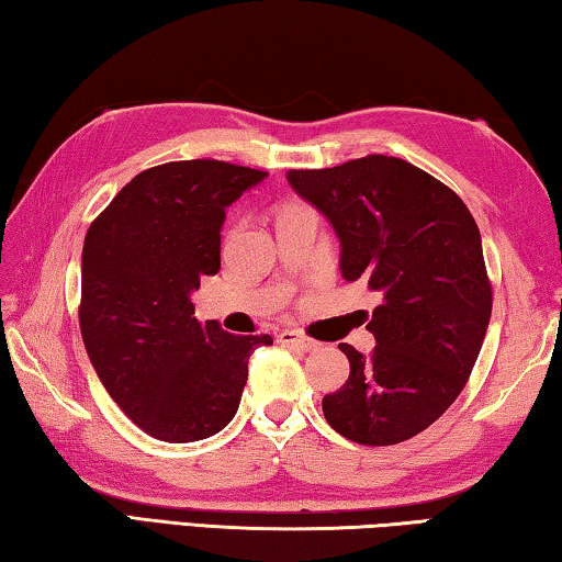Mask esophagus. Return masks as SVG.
I'll return each instance as SVG.
<instances>
[{"instance_id":"34e87169","label":"esophagus","mask_w":562,"mask_h":562,"mask_svg":"<svg viewBox=\"0 0 562 562\" xmlns=\"http://www.w3.org/2000/svg\"><path fill=\"white\" fill-rule=\"evenodd\" d=\"M278 341H280V345H288V347H297L302 351H312V349L319 347V341L304 337V335H300V331H294V329H282L280 335H278Z\"/></svg>"}]
</instances>
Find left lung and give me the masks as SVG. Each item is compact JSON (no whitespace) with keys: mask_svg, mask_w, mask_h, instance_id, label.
Instances as JSON below:
<instances>
[{"mask_svg":"<svg viewBox=\"0 0 562 562\" xmlns=\"http://www.w3.org/2000/svg\"><path fill=\"white\" fill-rule=\"evenodd\" d=\"M339 237V272L382 294L372 355L339 345L349 379L322 398L327 424L364 446L402 443L461 394L491 322V282L469 207L441 180L392 156L288 170Z\"/></svg>","mask_w":562,"mask_h":562,"instance_id":"obj_1","label":"left lung"}]
</instances>
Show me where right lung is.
I'll return each instance as SVG.
<instances>
[{
    "mask_svg": "<svg viewBox=\"0 0 562 562\" xmlns=\"http://www.w3.org/2000/svg\"><path fill=\"white\" fill-rule=\"evenodd\" d=\"M265 170L176 160L138 173L91 223L81 252V337L113 402L168 443L223 431L247 359L270 335H231L193 317L203 274L221 270L225 211Z\"/></svg>",
    "mask_w": 562,
    "mask_h": 562,
    "instance_id": "add662e5",
    "label": "right lung"
}]
</instances>
